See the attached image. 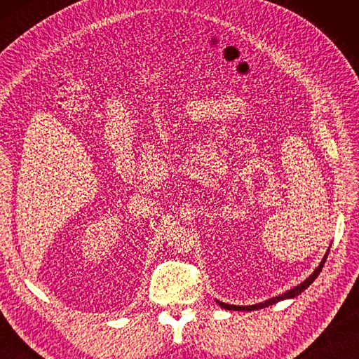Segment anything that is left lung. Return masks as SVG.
<instances>
[{
  "instance_id": "obj_1",
  "label": "left lung",
  "mask_w": 359,
  "mask_h": 359,
  "mask_svg": "<svg viewBox=\"0 0 359 359\" xmlns=\"http://www.w3.org/2000/svg\"><path fill=\"white\" fill-rule=\"evenodd\" d=\"M329 251H330V248L327 250V253H325L324 259L321 261V264L318 265V269L313 273H311L306 280L301 282L299 285L293 287L292 290H288V292H285V293H282L279 296H274V297H270V299H266L265 302H259V304H255V306H231V304H225V302H219V301H217V304L222 309H225V310H238V311H245L247 310V311H251V310H259V309H265V307H269V306H273V304H276L279 301L292 299V297H296L297 294H301L304 290L313 284V280L318 278V274L321 273V270H323V266L325 264V259H327V256H329Z\"/></svg>"
}]
</instances>
